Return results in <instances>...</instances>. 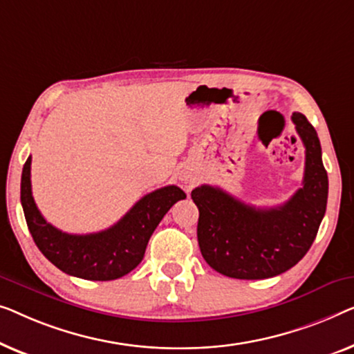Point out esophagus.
Listing matches in <instances>:
<instances>
[{
    "label": "esophagus",
    "instance_id": "34e87169",
    "mask_svg": "<svg viewBox=\"0 0 354 354\" xmlns=\"http://www.w3.org/2000/svg\"><path fill=\"white\" fill-rule=\"evenodd\" d=\"M179 179H181V181L186 183V184H191L192 183V178H191V175H189V173H183L181 178H179Z\"/></svg>",
    "mask_w": 354,
    "mask_h": 354
}]
</instances>
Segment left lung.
Here are the masks:
<instances>
[{
    "label": "left lung",
    "mask_w": 354,
    "mask_h": 354,
    "mask_svg": "<svg viewBox=\"0 0 354 354\" xmlns=\"http://www.w3.org/2000/svg\"><path fill=\"white\" fill-rule=\"evenodd\" d=\"M292 122L305 146V176L303 187L286 203L257 208L208 184L191 192L198 208L202 257L223 276L268 279L282 274L315 242L327 207V171L316 129L300 112H293Z\"/></svg>",
    "instance_id": "obj_1"
}]
</instances>
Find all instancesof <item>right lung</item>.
I'll return each mask as SVG.
<instances>
[{
	"label": "right lung",
	"instance_id": "obj_1",
	"mask_svg": "<svg viewBox=\"0 0 354 354\" xmlns=\"http://www.w3.org/2000/svg\"><path fill=\"white\" fill-rule=\"evenodd\" d=\"M32 157L27 158L21 179L24 215L39 252L66 274L86 281H113L133 271L142 261L149 239L165 213L186 198L178 186L157 189L134 203L120 221L93 234H67L54 227L39 213L30 181Z\"/></svg>",
	"mask_w": 354,
	"mask_h": 354
}]
</instances>
